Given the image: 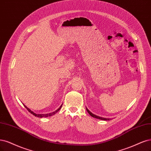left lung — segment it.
I'll list each match as a JSON object with an SVG mask.
<instances>
[{
  "mask_svg": "<svg viewBox=\"0 0 151 151\" xmlns=\"http://www.w3.org/2000/svg\"><path fill=\"white\" fill-rule=\"evenodd\" d=\"M86 110H87V112L89 113V114H90V115H91L92 117H93L97 118V119H101V120H104V121H109V119L104 118V117H99V116H96V115H94V114H92L91 112H90V111H89V109H86Z\"/></svg>",
  "mask_w": 151,
  "mask_h": 151,
  "instance_id": "8db88e82",
  "label": "left lung"
}]
</instances>
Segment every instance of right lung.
<instances>
[{
	"label": "right lung",
	"instance_id": "add662e5",
	"mask_svg": "<svg viewBox=\"0 0 151 151\" xmlns=\"http://www.w3.org/2000/svg\"><path fill=\"white\" fill-rule=\"evenodd\" d=\"M24 106H25V107L28 110V111L29 112H30L31 114H32L34 116H36V117H49V116H53V115H54V114H55V113H57L58 112L60 109V108L62 107V105H61L60 106V107L58 109V110H56L55 111H54V112H51V113H49V114H35V113H34V112H33L31 110H30V109L28 108V107H26L25 105H24Z\"/></svg>",
	"mask_w": 151,
	"mask_h": 151
}]
</instances>
